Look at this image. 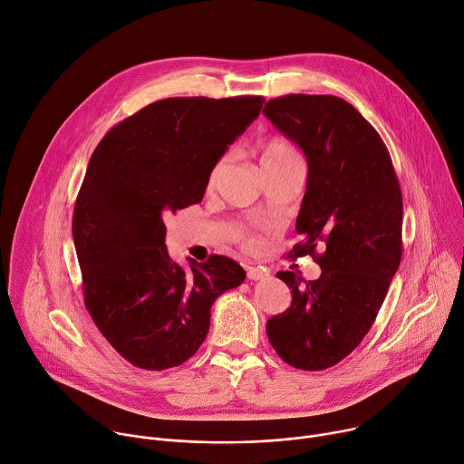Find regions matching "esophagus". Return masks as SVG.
Here are the masks:
<instances>
[{"label":"esophagus","mask_w":464,"mask_h":464,"mask_svg":"<svg viewBox=\"0 0 464 464\" xmlns=\"http://www.w3.org/2000/svg\"><path fill=\"white\" fill-rule=\"evenodd\" d=\"M246 276L251 281H261V279H266L270 274L265 268H261V266H247L246 268Z\"/></svg>","instance_id":"34e87169"}]
</instances>
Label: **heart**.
<instances>
[{
  "label": "heart",
  "instance_id": "heart-1",
  "mask_svg": "<svg viewBox=\"0 0 464 464\" xmlns=\"http://www.w3.org/2000/svg\"><path fill=\"white\" fill-rule=\"evenodd\" d=\"M292 159H300L296 148H294L286 139H281V137H268L265 139L261 144H259V162H261V168L265 170V168H270V166H276V164H283L286 160H292ZM227 164V157L222 155L215 164L213 168H210V172L207 176V185L213 187L218 179V176L222 174V170ZM240 242L244 247H251V244H254V238H251L249 235H240Z\"/></svg>",
  "mask_w": 464,
  "mask_h": 464
}]
</instances>
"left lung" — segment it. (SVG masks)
<instances>
[{
	"label": "left lung",
	"mask_w": 464,
	"mask_h": 464,
	"mask_svg": "<svg viewBox=\"0 0 464 464\" xmlns=\"http://www.w3.org/2000/svg\"><path fill=\"white\" fill-rule=\"evenodd\" d=\"M263 114L309 164L296 218L304 242L288 256H311L322 268L314 281L277 272L292 304L266 322V334L290 366L325 370L361 344L385 302L401 261V190L382 137L343 98L288 94Z\"/></svg>",
	"instance_id": "8db88e82"
}]
</instances>
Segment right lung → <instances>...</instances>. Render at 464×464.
Wrapping results in <instances>:
<instances>
[{"label":"right lung","mask_w":464,"mask_h":464,"mask_svg":"<svg viewBox=\"0 0 464 464\" xmlns=\"http://www.w3.org/2000/svg\"><path fill=\"white\" fill-rule=\"evenodd\" d=\"M263 103L159 100L114 125L91 157L72 222L85 305L133 366L166 370L190 359L208 333L210 307L246 277L224 256L181 268L168 256L164 218L203 199L210 168Z\"/></svg>","instance_id":"obj_1"}]
</instances>
